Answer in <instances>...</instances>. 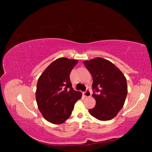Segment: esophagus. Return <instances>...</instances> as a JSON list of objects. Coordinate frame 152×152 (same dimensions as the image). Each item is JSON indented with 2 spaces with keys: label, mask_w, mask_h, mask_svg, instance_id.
I'll return each instance as SVG.
<instances>
[{
  "label": "esophagus",
  "mask_w": 152,
  "mask_h": 152,
  "mask_svg": "<svg viewBox=\"0 0 152 152\" xmlns=\"http://www.w3.org/2000/svg\"><path fill=\"white\" fill-rule=\"evenodd\" d=\"M84 96H85V97H90V96H91V91L89 89H87L85 93H84Z\"/></svg>",
  "instance_id": "obj_1"
}]
</instances>
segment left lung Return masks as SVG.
I'll use <instances>...</instances> for the list:
<instances>
[{
    "label": "left lung",
    "mask_w": 152,
    "mask_h": 152,
    "mask_svg": "<svg viewBox=\"0 0 152 152\" xmlns=\"http://www.w3.org/2000/svg\"><path fill=\"white\" fill-rule=\"evenodd\" d=\"M83 63L93 79L92 87L94 91L92 96L96 105L89 112L99 121L111 120L125 103L127 94L126 78L113 63L104 58H96Z\"/></svg>",
    "instance_id": "obj_1"
}]
</instances>
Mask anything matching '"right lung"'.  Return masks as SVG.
<instances>
[{
  "instance_id": "obj_1",
  "label": "right lung",
  "mask_w": 152,
  "mask_h": 152,
  "mask_svg": "<svg viewBox=\"0 0 152 152\" xmlns=\"http://www.w3.org/2000/svg\"><path fill=\"white\" fill-rule=\"evenodd\" d=\"M77 59L60 58L51 63L39 77L35 97L45 120L60 124L70 117L82 93L72 88L70 74Z\"/></svg>"
}]
</instances>
